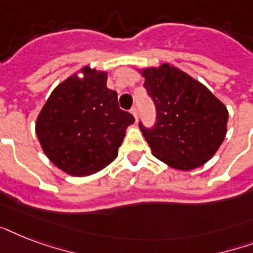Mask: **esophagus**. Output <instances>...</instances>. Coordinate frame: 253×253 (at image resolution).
Instances as JSON below:
<instances>
[{
	"instance_id": "esophagus-1",
	"label": "esophagus",
	"mask_w": 253,
	"mask_h": 253,
	"mask_svg": "<svg viewBox=\"0 0 253 253\" xmlns=\"http://www.w3.org/2000/svg\"><path fill=\"white\" fill-rule=\"evenodd\" d=\"M131 113H132V115L135 117V119L138 121V109H136V106H132V109H131Z\"/></svg>"
}]
</instances>
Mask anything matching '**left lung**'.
I'll list each match as a JSON object with an SVG mask.
<instances>
[{
	"label": "left lung",
	"instance_id": "8db88e82",
	"mask_svg": "<svg viewBox=\"0 0 253 253\" xmlns=\"http://www.w3.org/2000/svg\"><path fill=\"white\" fill-rule=\"evenodd\" d=\"M144 87L156 109V122H139L155 158L181 170L210 160L223 142L227 109L208 87L173 65L143 71Z\"/></svg>",
	"mask_w": 253,
	"mask_h": 253
}]
</instances>
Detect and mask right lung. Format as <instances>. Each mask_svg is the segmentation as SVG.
<instances>
[{
	"label": "right lung",
	"mask_w": 253,
	"mask_h": 253,
	"mask_svg": "<svg viewBox=\"0 0 253 253\" xmlns=\"http://www.w3.org/2000/svg\"><path fill=\"white\" fill-rule=\"evenodd\" d=\"M51 93L37 119V136L51 162L72 176H89L118 156L131 113L106 86L107 73L85 67Z\"/></svg>",
	"instance_id": "add662e5"
}]
</instances>
